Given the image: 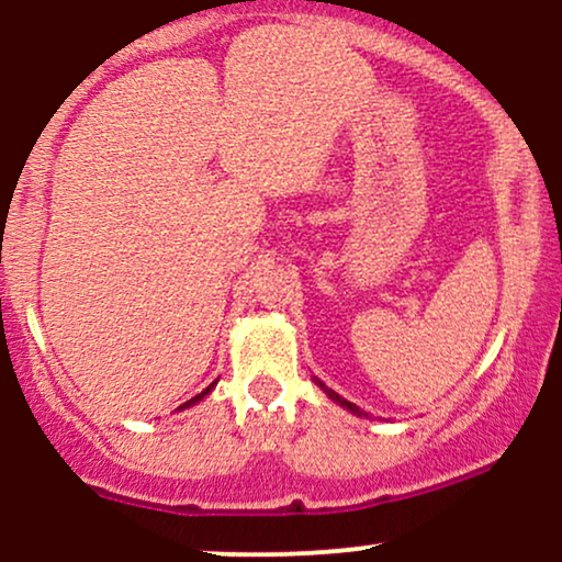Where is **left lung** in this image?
<instances>
[{"label": "left lung", "mask_w": 562, "mask_h": 562, "mask_svg": "<svg viewBox=\"0 0 562 562\" xmlns=\"http://www.w3.org/2000/svg\"><path fill=\"white\" fill-rule=\"evenodd\" d=\"M317 385H319V389H322V391H325V393H327V396H330V398H333V402H335V404H340V406H344V409H348V412H353V415H359V417H362V415H364V412H362V409H359V406H357V404L346 402V398H344V396H338V393H335L333 389H327V385H325V383H322V380H317ZM364 417H367V415H364Z\"/></svg>", "instance_id": "left-lung-1"}]
</instances>
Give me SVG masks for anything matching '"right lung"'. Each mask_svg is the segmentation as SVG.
<instances>
[{"mask_svg": "<svg viewBox=\"0 0 562 562\" xmlns=\"http://www.w3.org/2000/svg\"><path fill=\"white\" fill-rule=\"evenodd\" d=\"M211 389H214V383H211V385H209V389H205V391H200L195 398H190V402H184L182 406H179V409H184V406H190V404H198V402H200V398H203V396H209V393H211Z\"/></svg>", "mask_w": 562, "mask_h": 562, "instance_id": "1", "label": "right lung"}]
</instances>
